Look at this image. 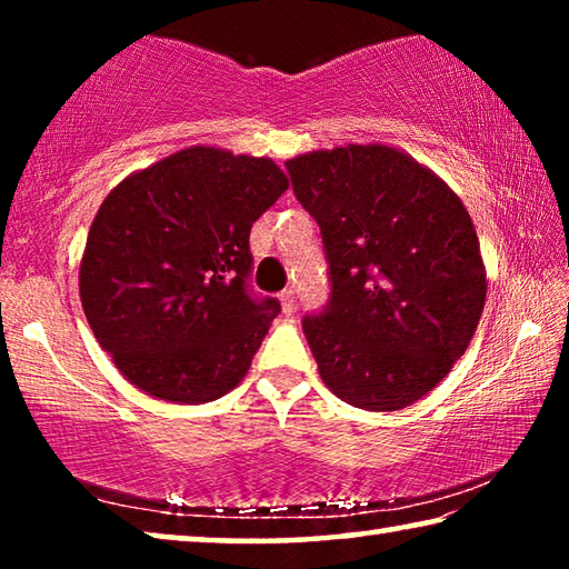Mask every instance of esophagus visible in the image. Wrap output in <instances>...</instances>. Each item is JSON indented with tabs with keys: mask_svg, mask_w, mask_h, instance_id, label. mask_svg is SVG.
<instances>
[{
	"mask_svg": "<svg viewBox=\"0 0 569 569\" xmlns=\"http://www.w3.org/2000/svg\"><path fill=\"white\" fill-rule=\"evenodd\" d=\"M281 308H283V313H293V308H296L293 291H283L281 293Z\"/></svg>",
	"mask_w": 569,
	"mask_h": 569,
	"instance_id": "34e87169",
	"label": "esophagus"
}]
</instances>
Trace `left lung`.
Here are the masks:
<instances>
[{
    "instance_id": "obj_1",
    "label": "left lung",
    "mask_w": 569,
    "mask_h": 569,
    "mask_svg": "<svg viewBox=\"0 0 569 569\" xmlns=\"http://www.w3.org/2000/svg\"><path fill=\"white\" fill-rule=\"evenodd\" d=\"M286 168L331 266V303L303 319L323 383L356 409L411 407L455 369L485 311L487 271L465 203L381 142L303 152Z\"/></svg>"
}]
</instances>
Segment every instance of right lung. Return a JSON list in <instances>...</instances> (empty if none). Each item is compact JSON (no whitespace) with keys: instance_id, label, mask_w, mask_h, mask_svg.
I'll return each instance as SVG.
<instances>
[{"instance_id":"add662e5","label":"right lung","mask_w":569,"mask_h":569,"mask_svg":"<svg viewBox=\"0 0 569 569\" xmlns=\"http://www.w3.org/2000/svg\"><path fill=\"white\" fill-rule=\"evenodd\" d=\"M286 188L271 158L192 146L108 192L84 243L80 301L132 387L206 403L243 381L281 311L246 291L248 238Z\"/></svg>"}]
</instances>
